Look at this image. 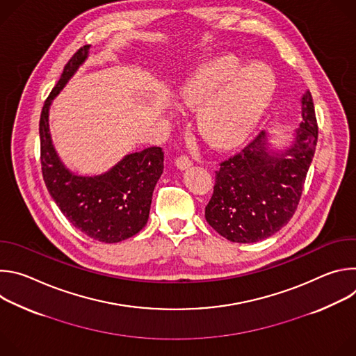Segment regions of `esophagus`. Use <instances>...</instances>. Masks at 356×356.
<instances>
[{"label":"esophagus","mask_w":356,"mask_h":356,"mask_svg":"<svg viewBox=\"0 0 356 356\" xmlns=\"http://www.w3.org/2000/svg\"><path fill=\"white\" fill-rule=\"evenodd\" d=\"M191 165H193V162H191V159H190L187 155H180V156L176 159V166H177L180 170H186V169H188Z\"/></svg>","instance_id":"1"}]
</instances>
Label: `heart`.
I'll list each match as a JSON object with an SVG mask.
<instances>
[{
	"mask_svg": "<svg viewBox=\"0 0 356 356\" xmlns=\"http://www.w3.org/2000/svg\"><path fill=\"white\" fill-rule=\"evenodd\" d=\"M241 68L231 56L216 58L197 69L180 88L181 103L201 106L197 127L214 146L242 140L268 108L276 88L273 72L262 63Z\"/></svg>",
	"mask_w": 356,
	"mask_h": 356,
	"instance_id": "heart-1",
	"label": "heart"
}]
</instances>
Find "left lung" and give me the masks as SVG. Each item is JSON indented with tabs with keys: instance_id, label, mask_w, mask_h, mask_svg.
<instances>
[{
	"instance_id": "8db88e82",
	"label": "left lung",
	"mask_w": 356,
	"mask_h": 356,
	"mask_svg": "<svg viewBox=\"0 0 356 356\" xmlns=\"http://www.w3.org/2000/svg\"><path fill=\"white\" fill-rule=\"evenodd\" d=\"M301 118L293 143L279 154L261 131L220 163L206 220L228 241L250 243L269 238L297 210L318 138L310 91L301 98Z\"/></svg>"
}]
</instances>
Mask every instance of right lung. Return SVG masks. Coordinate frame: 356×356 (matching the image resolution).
Segmentation results:
<instances>
[{
	"mask_svg": "<svg viewBox=\"0 0 356 356\" xmlns=\"http://www.w3.org/2000/svg\"><path fill=\"white\" fill-rule=\"evenodd\" d=\"M90 44L80 47L46 98L39 121L40 165L47 191L63 216L87 236L115 243L138 234L147 222L152 194L163 173V150L146 147L127 155L111 170L98 176L72 173L59 159L49 132V107L77 69Z\"/></svg>",
	"mask_w": 356,
	"mask_h": 356,
	"instance_id": "1",
	"label": "right lung"
}]
</instances>
